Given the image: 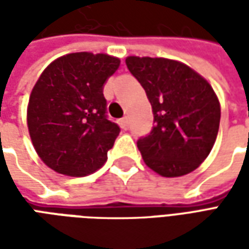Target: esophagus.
Segmentation results:
<instances>
[{"label":"esophagus","instance_id":"34e87169","mask_svg":"<svg viewBox=\"0 0 249 249\" xmlns=\"http://www.w3.org/2000/svg\"><path fill=\"white\" fill-rule=\"evenodd\" d=\"M119 124L123 129H128V126H129V120H128V117H123V119L119 120Z\"/></svg>","mask_w":249,"mask_h":249}]
</instances>
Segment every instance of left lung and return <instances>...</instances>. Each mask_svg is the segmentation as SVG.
<instances>
[{
	"mask_svg": "<svg viewBox=\"0 0 249 249\" xmlns=\"http://www.w3.org/2000/svg\"><path fill=\"white\" fill-rule=\"evenodd\" d=\"M125 64L152 105L153 126L137 141L148 167L164 178L192 172L213 148L220 104L213 89L185 64L130 56Z\"/></svg>",
	"mask_w": 249,
	"mask_h": 249,
	"instance_id": "8db88e82",
	"label": "left lung"
}]
</instances>
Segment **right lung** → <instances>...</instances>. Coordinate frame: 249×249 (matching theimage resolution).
<instances>
[{
	"mask_svg": "<svg viewBox=\"0 0 249 249\" xmlns=\"http://www.w3.org/2000/svg\"><path fill=\"white\" fill-rule=\"evenodd\" d=\"M120 60L88 52L52 62L32 90L28 128L41 160L66 176H87L108 159L120 126L108 120L104 85Z\"/></svg>",
	"mask_w": 249,
	"mask_h": 249,
	"instance_id": "1",
	"label": "right lung"
}]
</instances>
